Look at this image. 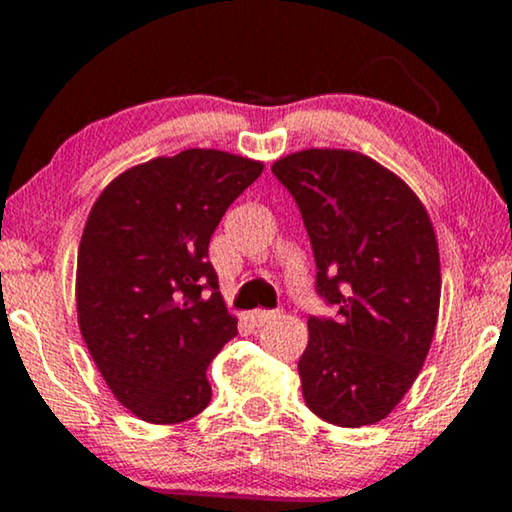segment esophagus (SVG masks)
I'll return each instance as SVG.
<instances>
[{"instance_id":"34e87169","label":"esophagus","mask_w":512,"mask_h":512,"mask_svg":"<svg viewBox=\"0 0 512 512\" xmlns=\"http://www.w3.org/2000/svg\"><path fill=\"white\" fill-rule=\"evenodd\" d=\"M275 319H279L277 310H254V312H249V321L254 326H265V324H270V321H275Z\"/></svg>"}]
</instances>
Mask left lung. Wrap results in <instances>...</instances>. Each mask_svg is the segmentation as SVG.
<instances>
[{
    "mask_svg": "<svg viewBox=\"0 0 512 512\" xmlns=\"http://www.w3.org/2000/svg\"><path fill=\"white\" fill-rule=\"evenodd\" d=\"M293 195L335 317H310L298 361L307 408L328 424H375L429 354L440 305L431 219L410 186L356 151L307 149L272 165Z\"/></svg>",
    "mask_w": 512,
    "mask_h": 512,
    "instance_id": "obj_1",
    "label": "left lung"
}]
</instances>
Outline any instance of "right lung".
<instances>
[{
    "label": "right lung",
    "mask_w": 512,
    "mask_h": 512,
    "mask_svg": "<svg viewBox=\"0 0 512 512\" xmlns=\"http://www.w3.org/2000/svg\"><path fill=\"white\" fill-rule=\"evenodd\" d=\"M263 163L214 149L153 158L95 200L76 263L83 342L132 415L186 422L207 408V368L237 335L209 240Z\"/></svg>",
    "instance_id": "1"
}]
</instances>
